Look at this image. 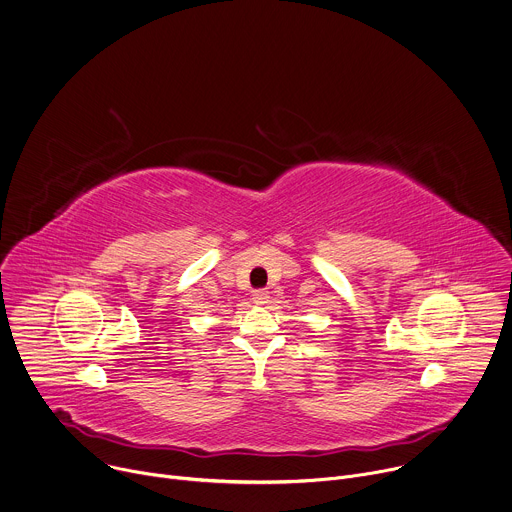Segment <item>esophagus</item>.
<instances>
[{
  "label": "esophagus",
  "instance_id": "esophagus-1",
  "mask_svg": "<svg viewBox=\"0 0 512 512\" xmlns=\"http://www.w3.org/2000/svg\"><path fill=\"white\" fill-rule=\"evenodd\" d=\"M253 301H255L257 305H265V303L269 301V291H265V289L253 291Z\"/></svg>",
  "mask_w": 512,
  "mask_h": 512
}]
</instances>
